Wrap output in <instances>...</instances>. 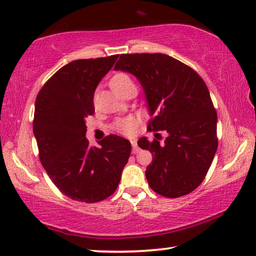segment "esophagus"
<instances>
[{
  "mask_svg": "<svg viewBox=\"0 0 256 256\" xmlns=\"http://www.w3.org/2000/svg\"><path fill=\"white\" fill-rule=\"evenodd\" d=\"M131 144H132V152L134 153H138L139 152V146L137 145V142L136 140H131Z\"/></svg>",
  "mask_w": 256,
  "mask_h": 256,
  "instance_id": "1",
  "label": "esophagus"
}]
</instances>
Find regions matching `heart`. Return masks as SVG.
Masks as SVG:
<instances>
[{"label":"heart","instance_id":"obj_1","mask_svg":"<svg viewBox=\"0 0 256 256\" xmlns=\"http://www.w3.org/2000/svg\"><path fill=\"white\" fill-rule=\"evenodd\" d=\"M108 84H110V88H112V90H114V92L118 94L124 92L128 88L134 86V82H132L130 76L126 74H122V72L114 74V76L111 77ZM137 122H138L137 118L134 117V116H128V117H126V118L118 119V120L114 124V128L117 131L122 132V134H130L131 132L134 131V126L137 125Z\"/></svg>","mask_w":256,"mask_h":256}]
</instances>
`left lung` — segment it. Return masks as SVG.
I'll return each mask as SVG.
<instances>
[{"mask_svg":"<svg viewBox=\"0 0 256 256\" xmlns=\"http://www.w3.org/2000/svg\"><path fill=\"white\" fill-rule=\"evenodd\" d=\"M114 70L134 74L140 83L153 116L148 130L168 134L164 142L138 140L153 156L145 172L150 187L168 198L190 193L202 182L218 148V117L205 82L165 54H120Z\"/></svg>","mask_w":256,"mask_h":256,"instance_id":"obj_1","label":"left lung"}]
</instances>
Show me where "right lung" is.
<instances>
[{
    "label": "right lung",
    "instance_id": "add662e5",
    "mask_svg": "<svg viewBox=\"0 0 256 256\" xmlns=\"http://www.w3.org/2000/svg\"><path fill=\"white\" fill-rule=\"evenodd\" d=\"M117 58L72 60L37 94L32 130L40 162L57 188L76 202L110 196L131 154V142L119 136H108L100 146H90L85 137V119L94 114V91Z\"/></svg>",
    "mask_w": 256,
    "mask_h": 256
}]
</instances>
